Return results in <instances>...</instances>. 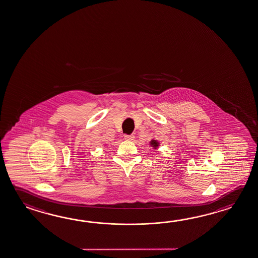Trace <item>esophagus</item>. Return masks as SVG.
I'll list each match as a JSON object with an SVG mask.
<instances>
[{
	"label": "esophagus",
	"mask_w": 258,
	"mask_h": 258,
	"mask_svg": "<svg viewBox=\"0 0 258 258\" xmlns=\"http://www.w3.org/2000/svg\"><path fill=\"white\" fill-rule=\"evenodd\" d=\"M124 138H125L126 141H133L135 137H134V135H125Z\"/></svg>",
	"instance_id": "obj_1"
}]
</instances>
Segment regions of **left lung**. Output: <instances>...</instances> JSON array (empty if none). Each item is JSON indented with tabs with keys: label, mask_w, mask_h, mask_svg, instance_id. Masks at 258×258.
Segmentation results:
<instances>
[{
	"label": "left lung",
	"mask_w": 258,
	"mask_h": 258,
	"mask_svg": "<svg viewBox=\"0 0 258 258\" xmlns=\"http://www.w3.org/2000/svg\"><path fill=\"white\" fill-rule=\"evenodd\" d=\"M150 145L151 147H153L154 149H157L158 147L160 146V143H159V141H156V140H151V141H150Z\"/></svg>",
	"instance_id": "8db88e82"
}]
</instances>
